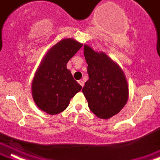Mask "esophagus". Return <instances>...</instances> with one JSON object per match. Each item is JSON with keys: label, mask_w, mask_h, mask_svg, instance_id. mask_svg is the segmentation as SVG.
Returning <instances> with one entry per match:
<instances>
[{"label": "esophagus", "mask_w": 160, "mask_h": 160, "mask_svg": "<svg viewBox=\"0 0 160 160\" xmlns=\"http://www.w3.org/2000/svg\"><path fill=\"white\" fill-rule=\"evenodd\" d=\"M78 84H79L80 85L82 86V87H83V86H84V82H83V81H82V80H79V81H78Z\"/></svg>", "instance_id": "esophagus-1"}]
</instances>
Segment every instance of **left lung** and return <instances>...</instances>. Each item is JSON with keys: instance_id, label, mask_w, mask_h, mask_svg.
<instances>
[{"instance_id": "1", "label": "left lung", "mask_w": 160, "mask_h": 160, "mask_svg": "<svg viewBox=\"0 0 160 160\" xmlns=\"http://www.w3.org/2000/svg\"><path fill=\"white\" fill-rule=\"evenodd\" d=\"M88 80L82 92L90 110L101 119H109L125 105L128 87L125 74L119 66L104 52H96L84 45Z\"/></svg>"}]
</instances>
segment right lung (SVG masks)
I'll list each match as a JSON object with an SVG mask.
<instances>
[{
    "instance_id": "1",
    "label": "right lung",
    "mask_w": 160,
    "mask_h": 160,
    "mask_svg": "<svg viewBox=\"0 0 160 160\" xmlns=\"http://www.w3.org/2000/svg\"><path fill=\"white\" fill-rule=\"evenodd\" d=\"M82 44L73 39H64L47 52L32 81V93L37 106L50 115L64 111L70 100L82 90L67 69L69 60Z\"/></svg>"
}]
</instances>
